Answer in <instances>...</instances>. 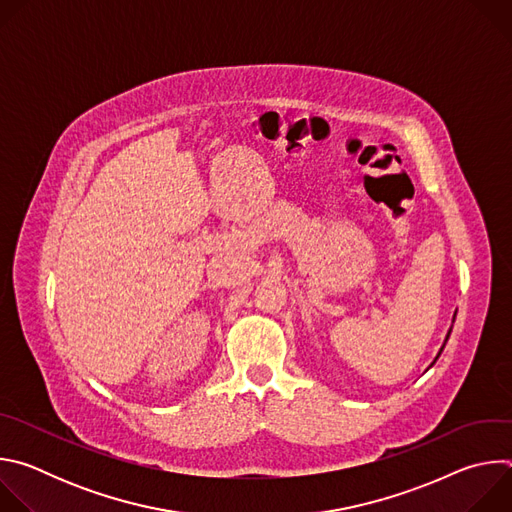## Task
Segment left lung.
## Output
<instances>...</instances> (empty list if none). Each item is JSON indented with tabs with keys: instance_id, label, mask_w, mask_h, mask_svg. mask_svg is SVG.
<instances>
[{
	"instance_id": "obj_1",
	"label": "left lung",
	"mask_w": 512,
	"mask_h": 512,
	"mask_svg": "<svg viewBox=\"0 0 512 512\" xmlns=\"http://www.w3.org/2000/svg\"><path fill=\"white\" fill-rule=\"evenodd\" d=\"M450 332H452V328H450V330H448V336H446V342H448V338H450ZM446 342H444V346H446ZM444 346H442V350H444ZM442 350H440V354H442ZM440 354H437V356H440ZM437 356H435V360H437ZM435 360H433V362H435ZM433 362H431V364H433Z\"/></svg>"
}]
</instances>
